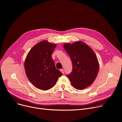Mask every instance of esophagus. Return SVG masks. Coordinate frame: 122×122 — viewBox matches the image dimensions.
Segmentation results:
<instances>
[{
  "label": "esophagus",
  "mask_w": 122,
  "mask_h": 122,
  "mask_svg": "<svg viewBox=\"0 0 122 122\" xmlns=\"http://www.w3.org/2000/svg\"><path fill=\"white\" fill-rule=\"evenodd\" d=\"M60 71L61 72V73H62L63 74H64V69H60Z\"/></svg>",
  "instance_id": "1"
}]
</instances>
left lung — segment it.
Returning <instances> with one entry per match:
<instances>
[{
  "label": "left lung",
  "mask_w": 122,
  "mask_h": 122,
  "mask_svg": "<svg viewBox=\"0 0 122 122\" xmlns=\"http://www.w3.org/2000/svg\"><path fill=\"white\" fill-rule=\"evenodd\" d=\"M72 63V72L67 75L72 86L84 89L91 86L99 71L98 61L92 49L81 41L64 44Z\"/></svg>",
  "instance_id": "1"
}]
</instances>
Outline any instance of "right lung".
Listing matches in <instances>:
<instances>
[{"instance_id": "add662e5", "label": "right lung", "mask_w": 122, "mask_h": 122, "mask_svg": "<svg viewBox=\"0 0 122 122\" xmlns=\"http://www.w3.org/2000/svg\"><path fill=\"white\" fill-rule=\"evenodd\" d=\"M55 44L43 41L36 44L28 54L25 69L30 82L36 88L46 91L53 87L58 79L63 75L56 68L52 54Z\"/></svg>"}]
</instances>
